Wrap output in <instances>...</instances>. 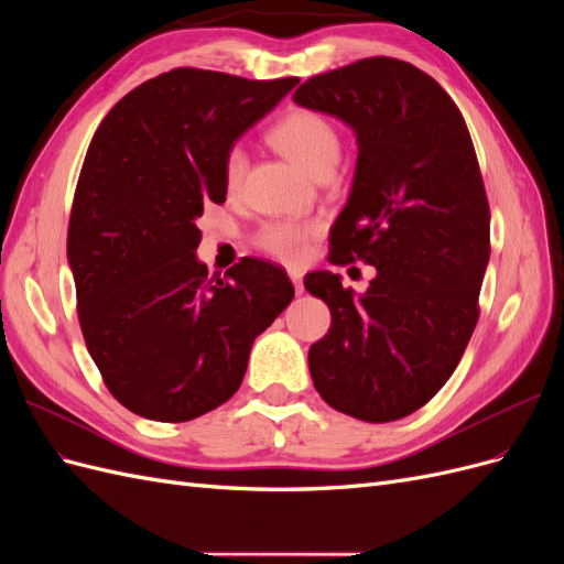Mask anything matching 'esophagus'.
Segmentation results:
<instances>
[{
    "label": "esophagus",
    "mask_w": 564,
    "mask_h": 564,
    "mask_svg": "<svg viewBox=\"0 0 564 564\" xmlns=\"http://www.w3.org/2000/svg\"><path fill=\"white\" fill-rule=\"evenodd\" d=\"M289 280L294 282L296 294H303V272L296 270V268H292V270H289Z\"/></svg>",
    "instance_id": "1"
}]
</instances>
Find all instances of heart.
I'll list each match as a JSON object with an SVG mask.
<instances>
[{"instance_id": "b5f03b06", "label": "heart", "mask_w": 564, "mask_h": 564, "mask_svg": "<svg viewBox=\"0 0 564 564\" xmlns=\"http://www.w3.org/2000/svg\"><path fill=\"white\" fill-rule=\"evenodd\" d=\"M268 139L313 176L334 169L340 158V133L336 124L327 115L313 108H292L284 112L272 124ZM245 169L247 152L242 145H232L224 160V181L228 191L240 187ZM317 230V224H305V220H268L256 235V245L284 263H299Z\"/></svg>"}]
</instances>
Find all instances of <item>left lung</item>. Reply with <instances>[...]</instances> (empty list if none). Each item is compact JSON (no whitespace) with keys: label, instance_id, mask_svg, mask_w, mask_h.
Listing matches in <instances>:
<instances>
[{"label":"left lung","instance_id":"8db88e82","mask_svg":"<svg viewBox=\"0 0 564 564\" xmlns=\"http://www.w3.org/2000/svg\"><path fill=\"white\" fill-rule=\"evenodd\" d=\"M294 100L357 133L329 261L377 268L362 296L334 272L305 275L332 311L329 334L308 352L311 377L338 412L398 421L447 383L480 317L489 202L470 133L431 75L388 56L311 77Z\"/></svg>","mask_w":564,"mask_h":564}]
</instances>
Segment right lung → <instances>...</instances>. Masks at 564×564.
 Returning <instances> with one entry per match:
<instances>
[{
  "label": "right lung",
  "instance_id": "right-lung-1",
  "mask_svg": "<svg viewBox=\"0 0 564 564\" xmlns=\"http://www.w3.org/2000/svg\"><path fill=\"white\" fill-rule=\"evenodd\" d=\"M296 84L176 67L129 91L98 124L67 261L89 355L129 412L181 423L228 402L253 338L292 303L286 272L259 259L209 278L195 256V220L207 202H226V152Z\"/></svg>",
  "mask_w": 564,
  "mask_h": 564
}]
</instances>
